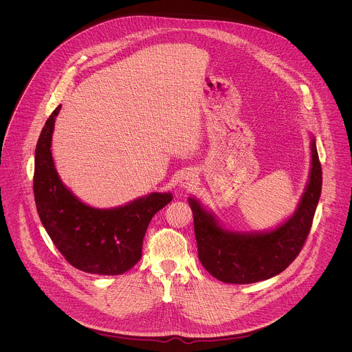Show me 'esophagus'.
<instances>
[{
	"label": "esophagus",
	"mask_w": 352,
	"mask_h": 352,
	"mask_svg": "<svg viewBox=\"0 0 352 352\" xmlns=\"http://www.w3.org/2000/svg\"><path fill=\"white\" fill-rule=\"evenodd\" d=\"M197 184H198L197 175L192 173V172H186V173L182 176V179H180V186H182L183 188L191 190V188L197 187Z\"/></svg>",
	"instance_id": "34e87169"
}]
</instances>
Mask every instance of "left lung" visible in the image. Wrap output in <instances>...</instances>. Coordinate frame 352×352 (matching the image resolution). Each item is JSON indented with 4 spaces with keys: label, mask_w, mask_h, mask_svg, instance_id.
<instances>
[{
    "label": "left lung",
    "mask_w": 352,
    "mask_h": 352,
    "mask_svg": "<svg viewBox=\"0 0 352 352\" xmlns=\"http://www.w3.org/2000/svg\"><path fill=\"white\" fill-rule=\"evenodd\" d=\"M311 169L301 201L285 223L267 233H237L225 230L211 214L192 198L198 254L203 267L218 280L248 285L270 279L285 271L300 254L310 232L321 195L322 170L311 140Z\"/></svg>",
    "instance_id": "8db88e82"
}]
</instances>
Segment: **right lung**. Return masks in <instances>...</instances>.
Listing matches in <instances>:
<instances>
[{"label":"right lung","instance_id":"add662e5","mask_svg":"<svg viewBox=\"0 0 352 352\" xmlns=\"http://www.w3.org/2000/svg\"><path fill=\"white\" fill-rule=\"evenodd\" d=\"M58 105L47 119L35 151L34 195L39 218L51 241L76 268L98 275H120L142 256L153 215L172 195L153 192L126 206L100 210L78 201L60 182L51 155Z\"/></svg>","mask_w":352,"mask_h":352}]
</instances>
